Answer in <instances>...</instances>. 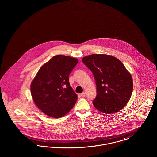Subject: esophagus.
<instances>
[{"instance_id": "34e87169", "label": "esophagus", "mask_w": 157, "mask_h": 157, "mask_svg": "<svg viewBox=\"0 0 157 157\" xmlns=\"http://www.w3.org/2000/svg\"><path fill=\"white\" fill-rule=\"evenodd\" d=\"M81 95L83 97H85L86 95V94H85V92H82V94H81Z\"/></svg>"}]
</instances>
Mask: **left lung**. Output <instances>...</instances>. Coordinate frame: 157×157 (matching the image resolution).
<instances>
[{
	"label": "left lung",
	"mask_w": 157,
	"mask_h": 157,
	"mask_svg": "<svg viewBox=\"0 0 157 157\" xmlns=\"http://www.w3.org/2000/svg\"><path fill=\"white\" fill-rule=\"evenodd\" d=\"M82 60L95 79V108L104 113H114L124 108L131 97L133 82L124 64L117 58L105 54L90 55Z\"/></svg>",
	"instance_id": "obj_1"
}]
</instances>
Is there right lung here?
I'll return each mask as SVG.
<instances>
[{
    "label": "right lung",
    "instance_id": "add662e5",
    "mask_svg": "<svg viewBox=\"0 0 157 157\" xmlns=\"http://www.w3.org/2000/svg\"><path fill=\"white\" fill-rule=\"evenodd\" d=\"M78 63L68 56H54L39 69L31 83L32 99L48 116L60 118L75 105L78 96L70 86L69 75Z\"/></svg>",
    "mask_w": 157,
    "mask_h": 157
}]
</instances>
